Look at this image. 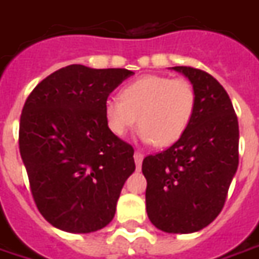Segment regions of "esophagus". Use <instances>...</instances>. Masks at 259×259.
<instances>
[{
	"label": "esophagus",
	"instance_id": "esophagus-1",
	"mask_svg": "<svg viewBox=\"0 0 259 259\" xmlns=\"http://www.w3.org/2000/svg\"><path fill=\"white\" fill-rule=\"evenodd\" d=\"M144 156L140 152H136L135 153V163H136V167L137 168H140V166H142V161H143Z\"/></svg>",
	"mask_w": 259,
	"mask_h": 259
}]
</instances>
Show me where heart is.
Instances as JSON below:
<instances>
[{
  "mask_svg": "<svg viewBox=\"0 0 259 259\" xmlns=\"http://www.w3.org/2000/svg\"><path fill=\"white\" fill-rule=\"evenodd\" d=\"M196 92L184 79L146 75L124 86L119 96H107L103 113L107 129L124 137L137 124L146 143L166 147L176 143L191 123Z\"/></svg>",
  "mask_w": 259,
  "mask_h": 259,
  "instance_id": "1",
  "label": "heart"
}]
</instances>
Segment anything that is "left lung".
Here are the masks:
<instances>
[{
  "label": "left lung",
  "instance_id": "left-lung-1",
  "mask_svg": "<svg viewBox=\"0 0 259 259\" xmlns=\"http://www.w3.org/2000/svg\"><path fill=\"white\" fill-rule=\"evenodd\" d=\"M191 82L196 109L186 133L167 150L143 160L146 210L170 234L203 230L221 212L238 167V120L217 79L204 70L174 66Z\"/></svg>",
  "mask_w": 259,
  "mask_h": 259
}]
</instances>
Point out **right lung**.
I'll return each mask as SVG.
<instances>
[{
  "label": "right lung",
  "mask_w": 259,
  "mask_h": 259,
  "mask_svg": "<svg viewBox=\"0 0 259 259\" xmlns=\"http://www.w3.org/2000/svg\"><path fill=\"white\" fill-rule=\"evenodd\" d=\"M127 69L69 65L28 96L19 122V153L31 193L56 228L88 234L106 227L124 181L135 171L133 147L107 129L103 102Z\"/></svg>",
  "instance_id": "add662e5"
}]
</instances>
